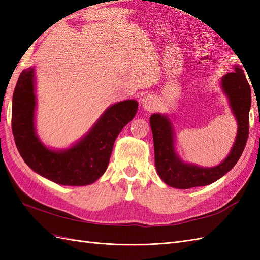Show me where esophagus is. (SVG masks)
Wrapping results in <instances>:
<instances>
[{
    "instance_id": "1",
    "label": "esophagus",
    "mask_w": 260,
    "mask_h": 260,
    "mask_svg": "<svg viewBox=\"0 0 260 260\" xmlns=\"http://www.w3.org/2000/svg\"><path fill=\"white\" fill-rule=\"evenodd\" d=\"M142 106L143 108L145 109V111H148L151 112L153 111V109L156 107V100L153 95H145L143 99H142Z\"/></svg>"
}]
</instances>
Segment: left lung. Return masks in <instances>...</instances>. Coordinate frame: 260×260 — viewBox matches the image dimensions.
Here are the masks:
<instances>
[{
    "instance_id": "1",
    "label": "left lung",
    "mask_w": 260,
    "mask_h": 260,
    "mask_svg": "<svg viewBox=\"0 0 260 260\" xmlns=\"http://www.w3.org/2000/svg\"><path fill=\"white\" fill-rule=\"evenodd\" d=\"M222 89L229 98L230 105L238 120V136L229 156L212 168H203L184 164L175 153L174 132L166 116L154 114L149 118L154 140L155 166L165 183L178 187L190 188L215 182L230 171L238 162L246 145L249 131L250 86L245 73L240 66L222 78Z\"/></svg>"
}]
</instances>
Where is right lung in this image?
Instances as JSON below:
<instances>
[{"label":"right lung","instance_id":"obj_1","mask_svg":"<svg viewBox=\"0 0 260 260\" xmlns=\"http://www.w3.org/2000/svg\"><path fill=\"white\" fill-rule=\"evenodd\" d=\"M34 69L22 70L13 94L12 129L22 159L37 174L61 185H86L104 174L115 140L132 120L138 102L128 100L109 107L79 143L62 152L46 148L36 136Z\"/></svg>","mask_w":260,"mask_h":260}]
</instances>
